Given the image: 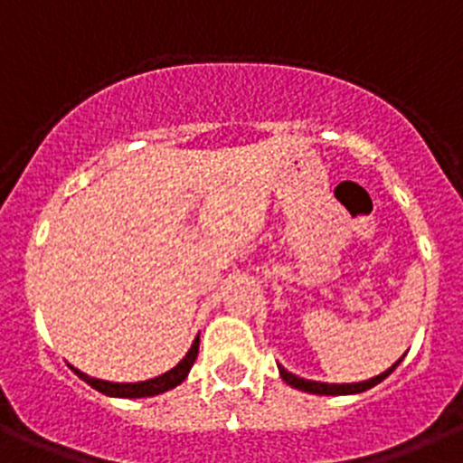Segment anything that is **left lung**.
Returning <instances> with one entry per match:
<instances>
[{
  "instance_id": "8db88e82",
  "label": "left lung",
  "mask_w": 463,
  "mask_h": 463,
  "mask_svg": "<svg viewBox=\"0 0 463 463\" xmlns=\"http://www.w3.org/2000/svg\"><path fill=\"white\" fill-rule=\"evenodd\" d=\"M404 358V356H402ZM400 358V361H402ZM400 361H395L388 370H383L382 374H377V377L368 379V382H358V383H326V382H310V379H301L297 377V374L288 373V370L283 368V365H279V373L280 377H283L285 383H290L292 388H297V391H304V392H313V395H356V392H363V391H370L373 386H377V383H382L383 379L388 377V374L392 373V370L400 365Z\"/></svg>"
}]
</instances>
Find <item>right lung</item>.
<instances>
[{
	"label": "right lung",
	"mask_w": 463,
	"mask_h": 463,
	"mask_svg": "<svg viewBox=\"0 0 463 463\" xmlns=\"http://www.w3.org/2000/svg\"><path fill=\"white\" fill-rule=\"evenodd\" d=\"M198 345H201V334L194 338L192 347H189V352L184 354L183 361L175 365V368H171L168 373L159 374V377H153V379H146V382H134V383H120V382H105V379H95L90 377V374L81 373V370L72 368V373L77 374V377L81 379V382L89 383L90 388H95L98 392H102V395H109V397H125V400H137V397H155V395H162V392L171 391V388L180 386V383L187 379L189 370H192L194 361H196L198 356Z\"/></svg>",
	"instance_id": "obj_1"
}]
</instances>
